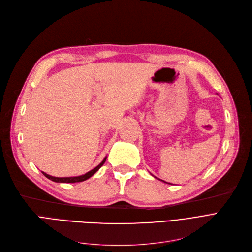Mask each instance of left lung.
<instances>
[{
  "label": "left lung",
  "mask_w": 252,
  "mask_h": 252,
  "mask_svg": "<svg viewBox=\"0 0 252 252\" xmlns=\"http://www.w3.org/2000/svg\"><path fill=\"white\" fill-rule=\"evenodd\" d=\"M163 182H164V181H163Z\"/></svg>",
  "instance_id": "left-lung-1"
}]
</instances>
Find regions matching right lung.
Returning <instances> with one entry per match:
<instances>
[{
	"mask_svg": "<svg viewBox=\"0 0 252 252\" xmlns=\"http://www.w3.org/2000/svg\"><path fill=\"white\" fill-rule=\"evenodd\" d=\"M106 158H107V157H105L104 159L102 160V162H101L99 165H97L95 168H93L92 170L88 171L87 174L82 175V176H78V177H65V178H57V177L50 176V175H48V174L44 173V171H42V173H43V175H44L46 178H48L49 180H51V181H53V182H56V183H77V182H83V181L88 180V179H89V178H91L93 175H95V174L97 173V171L99 170V168H100V167L105 163V161H106Z\"/></svg>",
	"mask_w": 252,
	"mask_h": 252,
	"instance_id": "right-lung-1",
	"label": "right lung"
}]
</instances>
